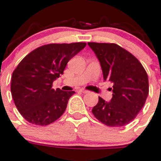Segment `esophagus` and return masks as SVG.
<instances>
[{
	"label": "esophagus",
	"mask_w": 161,
	"mask_h": 161,
	"mask_svg": "<svg viewBox=\"0 0 161 161\" xmlns=\"http://www.w3.org/2000/svg\"><path fill=\"white\" fill-rule=\"evenodd\" d=\"M80 92H83V93H88V90H85V89H80Z\"/></svg>",
	"instance_id": "esophagus-1"
}]
</instances>
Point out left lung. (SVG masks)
Wrapping results in <instances>:
<instances>
[{
    "label": "left lung",
    "mask_w": 161,
    "mask_h": 161,
    "mask_svg": "<svg viewBox=\"0 0 161 161\" xmlns=\"http://www.w3.org/2000/svg\"><path fill=\"white\" fill-rule=\"evenodd\" d=\"M88 45L101 63L104 80L113 84L111 101L99 97L92 113L107 126H125L135 119L148 97L149 86L145 69L136 57L116 44Z\"/></svg>",
    "instance_id": "obj_1"
}]
</instances>
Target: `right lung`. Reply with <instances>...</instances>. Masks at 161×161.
Here are the masks:
<instances>
[{
  "instance_id": "obj_1",
  "label": "right lung",
  "mask_w": 161,
  "mask_h": 161,
  "mask_svg": "<svg viewBox=\"0 0 161 161\" xmlns=\"http://www.w3.org/2000/svg\"><path fill=\"white\" fill-rule=\"evenodd\" d=\"M86 46L85 42L48 44L32 50L13 71L11 93L17 110L28 122L48 125L62 116L74 91L53 89L67 63Z\"/></svg>"
}]
</instances>
